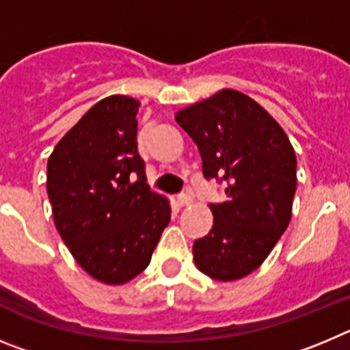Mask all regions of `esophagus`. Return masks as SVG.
Instances as JSON below:
<instances>
[{"instance_id":"34e87169","label":"esophagus","mask_w":350,"mask_h":350,"mask_svg":"<svg viewBox=\"0 0 350 350\" xmlns=\"http://www.w3.org/2000/svg\"><path fill=\"white\" fill-rule=\"evenodd\" d=\"M190 204H191V197H190V195H179V197H178V206L179 207L190 206Z\"/></svg>"}]
</instances>
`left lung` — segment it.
I'll list each match as a JSON object with an SVG mask.
<instances>
[{
	"label": "left lung",
	"instance_id": "left-lung-1",
	"mask_svg": "<svg viewBox=\"0 0 350 350\" xmlns=\"http://www.w3.org/2000/svg\"><path fill=\"white\" fill-rule=\"evenodd\" d=\"M197 144L206 179L225 185L209 204L213 228L193 242V260L214 281H237L265 261L291 219L297 155L286 132L256 100L225 89L176 113Z\"/></svg>",
	"mask_w": 350,
	"mask_h": 350
}]
</instances>
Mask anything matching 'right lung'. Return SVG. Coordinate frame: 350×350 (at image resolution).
I'll list each match as a JSON object with an SVG mask.
<instances>
[{
  "label": "right lung",
  "instance_id": "obj_1",
  "mask_svg": "<svg viewBox=\"0 0 350 350\" xmlns=\"http://www.w3.org/2000/svg\"><path fill=\"white\" fill-rule=\"evenodd\" d=\"M139 100L109 96L53 148L46 191L59 235L85 272L124 284L148 267L171 206L150 190L137 153Z\"/></svg>",
  "mask_w": 350,
  "mask_h": 350
}]
</instances>
